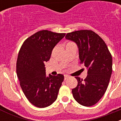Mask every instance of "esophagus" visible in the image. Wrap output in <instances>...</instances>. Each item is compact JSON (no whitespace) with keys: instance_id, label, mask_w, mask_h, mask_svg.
<instances>
[{"instance_id":"obj_1","label":"esophagus","mask_w":121,"mask_h":121,"mask_svg":"<svg viewBox=\"0 0 121 121\" xmlns=\"http://www.w3.org/2000/svg\"><path fill=\"white\" fill-rule=\"evenodd\" d=\"M68 78H70V76H69L68 75H67V74L64 75V80H65H65H67Z\"/></svg>"}]
</instances>
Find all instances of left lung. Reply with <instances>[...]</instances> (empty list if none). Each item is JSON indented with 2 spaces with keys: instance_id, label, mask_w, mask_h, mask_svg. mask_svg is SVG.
Wrapping results in <instances>:
<instances>
[{
  "instance_id": "obj_1",
  "label": "left lung",
  "mask_w": 121,
  "mask_h": 121,
  "mask_svg": "<svg viewBox=\"0 0 121 121\" xmlns=\"http://www.w3.org/2000/svg\"><path fill=\"white\" fill-rule=\"evenodd\" d=\"M65 39L74 42L79 51L80 64L88 68L83 80L76 77L78 85L72 90L74 98L79 104L90 107L103 96L112 73V57L103 39L91 30L67 33Z\"/></svg>"
}]
</instances>
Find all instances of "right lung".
<instances>
[{"label": "right lung", "mask_w": 121, "mask_h": 121, "mask_svg": "<svg viewBox=\"0 0 121 121\" xmlns=\"http://www.w3.org/2000/svg\"><path fill=\"white\" fill-rule=\"evenodd\" d=\"M65 36V33L40 31L28 37L19 51L17 76L25 96L37 107L50 106L57 98L64 76L61 74L47 76L45 63Z\"/></svg>", "instance_id": "add662e5"}]
</instances>
